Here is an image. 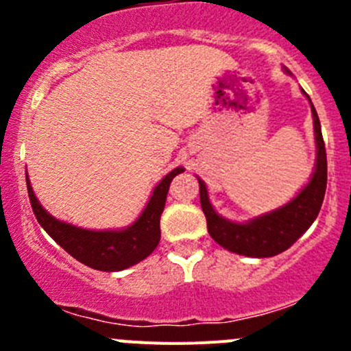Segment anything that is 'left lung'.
<instances>
[{"instance_id":"obj_1","label":"left lung","mask_w":351,"mask_h":351,"mask_svg":"<svg viewBox=\"0 0 351 351\" xmlns=\"http://www.w3.org/2000/svg\"><path fill=\"white\" fill-rule=\"evenodd\" d=\"M287 73L290 71L285 68ZM306 95V91H302ZM308 96V95H306ZM309 100V96H308ZM311 101V100H309ZM313 125H315L316 141V165L311 179L304 186L300 193L287 206L272 213L263 214L247 223H234L221 218L207 197V188L204 181L200 184V204L207 219V230L210 237L225 250L237 255L253 256V258H267L283 253L295 243L297 239L308 230L320 213L322 202L327 188V153H325L324 137H322L320 119L311 104Z\"/></svg>"}]
</instances>
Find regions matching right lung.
Returning a JSON list of instances; mask_svg holds the SVG:
<instances>
[{
    "label": "right lung",
    "instance_id": "add662e5",
    "mask_svg": "<svg viewBox=\"0 0 351 351\" xmlns=\"http://www.w3.org/2000/svg\"><path fill=\"white\" fill-rule=\"evenodd\" d=\"M181 172H184V169L178 167L161 179L137 221L125 230H86V228H79V226L52 218L51 214L40 206L38 198L33 193V188L27 179L26 182L31 207L43 230L47 232L68 255L79 260L84 265L96 271L116 272L132 267L141 260L147 258L156 250L161 237L160 218L165 207L170 182Z\"/></svg>",
    "mask_w": 351,
    "mask_h": 351
}]
</instances>
